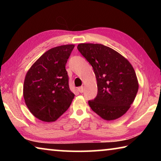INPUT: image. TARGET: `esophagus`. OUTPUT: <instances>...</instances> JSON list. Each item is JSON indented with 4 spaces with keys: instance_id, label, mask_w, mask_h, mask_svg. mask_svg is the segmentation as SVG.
Listing matches in <instances>:
<instances>
[{
    "instance_id": "obj_1",
    "label": "esophagus",
    "mask_w": 161,
    "mask_h": 161,
    "mask_svg": "<svg viewBox=\"0 0 161 161\" xmlns=\"http://www.w3.org/2000/svg\"><path fill=\"white\" fill-rule=\"evenodd\" d=\"M78 91L80 92V93H83L84 92V87L83 86H80L78 88Z\"/></svg>"
}]
</instances>
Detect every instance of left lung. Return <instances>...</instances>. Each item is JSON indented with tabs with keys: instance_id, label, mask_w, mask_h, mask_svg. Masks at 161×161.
Instances as JSON below:
<instances>
[{
	"instance_id": "1",
	"label": "left lung",
	"mask_w": 161,
	"mask_h": 161,
	"mask_svg": "<svg viewBox=\"0 0 161 161\" xmlns=\"http://www.w3.org/2000/svg\"><path fill=\"white\" fill-rule=\"evenodd\" d=\"M78 50L93 67L97 81V95L88 103L92 111L111 121L129 110L138 89L132 65L113 49L102 44L81 43Z\"/></svg>"
}]
</instances>
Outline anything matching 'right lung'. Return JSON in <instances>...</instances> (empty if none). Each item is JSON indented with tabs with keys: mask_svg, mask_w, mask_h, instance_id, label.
I'll return each mask as SVG.
<instances>
[{
	"mask_svg": "<svg viewBox=\"0 0 161 161\" xmlns=\"http://www.w3.org/2000/svg\"><path fill=\"white\" fill-rule=\"evenodd\" d=\"M74 47V45H66L50 49L27 72L24 99L30 111L42 121H55L68 109L74 99L65 69Z\"/></svg>",
	"mask_w": 161,
	"mask_h": 161,
	"instance_id": "add662e5",
	"label": "right lung"
}]
</instances>
